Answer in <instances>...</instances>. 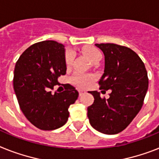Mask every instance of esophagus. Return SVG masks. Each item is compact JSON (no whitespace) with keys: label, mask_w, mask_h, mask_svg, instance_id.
I'll return each mask as SVG.
<instances>
[{"label":"esophagus","mask_w":159,"mask_h":159,"mask_svg":"<svg viewBox=\"0 0 159 159\" xmlns=\"http://www.w3.org/2000/svg\"><path fill=\"white\" fill-rule=\"evenodd\" d=\"M78 92H79V95L80 96L83 95V94H85L86 93V90H78Z\"/></svg>","instance_id":"esophagus-1"}]
</instances>
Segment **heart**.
Here are the masks:
<instances>
[{"mask_svg": "<svg viewBox=\"0 0 159 159\" xmlns=\"http://www.w3.org/2000/svg\"><path fill=\"white\" fill-rule=\"evenodd\" d=\"M82 52L86 56V58L90 60L91 62L94 60L101 58V57H102V54L99 51L95 48H93V47H86V48H83ZM73 57H74V56H73V52H68L66 53V55H65V65L67 67H69L72 65L73 61ZM93 79H94V76L82 73H74L73 77H71L72 82L81 88H85L90 86Z\"/></svg>", "mask_w": 159, "mask_h": 159, "instance_id": "obj_1", "label": "heart"}]
</instances>
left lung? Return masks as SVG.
Instances as JSON below:
<instances>
[{
    "instance_id": "8db88e82",
    "label": "left lung",
    "mask_w": 159,
    "mask_h": 159,
    "mask_svg": "<svg viewBox=\"0 0 159 159\" xmlns=\"http://www.w3.org/2000/svg\"><path fill=\"white\" fill-rule=\"evenodd\" d=\"M104 54V73L98 84L100 90H111L109 98L98 91L88 107L90 124L104 134H116L128 127L143 105L148 90L147 71L139 56L127 47L115 43H96ZM105 90H102L105 91Z\"/></svg>"
}]
</instances>
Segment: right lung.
I'll return each mask as SVG.
<instances>
[{"label": "right lung", "mask_w": 159, "mask_h": 159, "mask_svg": "<svg viewBox=\"0 0 159 159\" xmlns=\"http://www.w3.org/2000/svg\"><path fill=\"white\" fill-rule=\"evenodd\" d=\"M66 73L65 49L53 40L29 47L19 57L14 69V89L22 113L41 130H54L69 118V106L78 92L69 84L65 90L53 92L60 86L57 78Z\"/></svg>", "instance_id": "add662e5"}]
</instances>
